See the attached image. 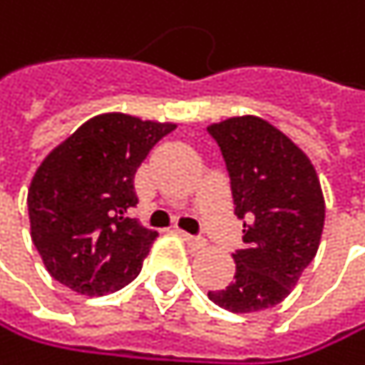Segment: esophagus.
Wrapping results in <instances>:
<instances>
[{"label": "esophagus", "mask_w": 365, "mask_h": 365, "mask_svg": "<svg viewBox=\"0 0 365 365\" xmlns=\"http://www.w3.org/2000/svg\"><path fill=\"white\" fill-rule=\"evenodd\" d=\"M181 237H184V242L188 244L190 250H201L205 246V240L203 237H195V235H188V233H181Z\"/></svg>", "instance_id": "34e87169"}]
</instances>
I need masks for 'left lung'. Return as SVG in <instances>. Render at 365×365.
I'll return each instance as SVG.
<instances>
[{
	"instance_id": "obj_1",
	"label": "left lung",
	"mask_w": 365,
	"mask_h": 365,
	"mask_svg": "<svg viewBox=\"0 0 365 365\" xmlns=\"http://www.w3.org/2000/svg\"><path fill=\"white\" fill-rule=\"evenodd\" d=\"M207 132L222 151L244 220L235 280L207 297L231 312H259L280 304L317 257L325 225L321 181L310 158L261 117H231Z\"/></svg>"
}]
</instances>
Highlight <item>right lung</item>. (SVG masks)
Instances as JSON below:
<instances>
[{"label":"right lung","mask_w":365,"mask_h":365,"mask_svg":"<svg viewBox=\"0 0 365 365\" xmlns=\"http://www.w3.org/2000/svg\"><path fill=\"white\" fill-rule=\"evenodd\" d=\"M175 123L104 113L85 121L38 166L27 192L31 242L46 272L100 297L130 284L158 237L128 218L134 175Z\"/></svg>","instance_id":"add662e5"}]
</instances>
